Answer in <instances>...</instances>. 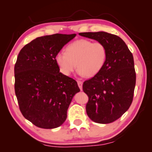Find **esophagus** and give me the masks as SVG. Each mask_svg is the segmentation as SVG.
<instances>
[{
    "mask_svg": "<svg viewBox=\"0 0 152 152\" xmlns=\"http://www.w3.org/2000/svg\"><path fill=\"white\" fill-rule=\"evenodd\" d=\"M77 84H78V86L79 88H80L81 91H82V82H81V81H77Z\"/></svg>",
    "mask_w": 152,
    "mask_h": 152,
    "instance_id": "esophagus-1",
    "label": "esophagus"
}]
</instances>
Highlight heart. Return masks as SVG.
<instances>
[{"label":"heart","mask_w":152,"mask_h":152,"mask_svg":"<svg viewBox=\"0 0 152 152\" xmlns=\"http://www.w3.org/2000/svg\"><path fill=\"white\" fill-rule=\"evenodd\" d=\"M107 59V49L104 43L79 39L66 47V53H58L55 62L64 76H69L77 67L79 75L93 77L102 70Z\"/></svg>","instance_id":"b5f03b06"}]
</instances>
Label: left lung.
Returning a JSON list of instances; mask_svg holds the SVG:
<instances>
[{
	"label": "left lung",
	"mask_w": 152,
	"mask_h": 152,
	"mask_svg": "<svg viewBox=\"0 0 152 152\" xmlns=\"http://www.w3.org/2000/svg\"><path fill=\"white\" fill-rule=\"evenodd\" d=\"M79 35L105 45L107 59L102 70L83 84L88 96L87 115L99 124L113 122L132 104L136 86L132 53L120 37L105 32H82Z\"/></svg>",
	"instance_id": "obj_1"
}]
</instances>
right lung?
Here are the masks:
<instances>
[{
    "label": "right lung",
    "mask_w": 152,
    "mask_h": 152,
    "mask_svg": "<svg viewBox=\"0 0 152 152\" xmlns=\"http://www.w3.org/2000/svg\"><path fill=\"white\" fill-rule=\"evenodd\" d=\"M76 34L37 37L20 50L14 66V89L25 118L43 129L59 127L67 118L74 95L73 79L59 72L55 56Z\"/></svg>",
    "instance_id": "right-lung-1"
}]
</instances>
